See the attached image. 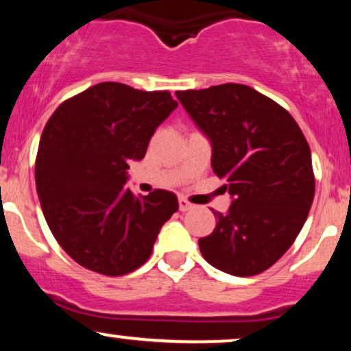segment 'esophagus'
<instances>
[{"label":"esophagus","instance_id":"obj_1","mask_svg":"<svg viewBox=\"0 0 351 351\" xmlns=\"http://www.w3.org/2000/svg\"><path fill=\"white\" fill-rule=\"evenodd\" d=\"M178 206H180L181 213H186V211H189V209L195 208V204H191L189 201H186L184 198H180L178 199Z\"/></svg>","mask_w":351,"mask_h":351}]
</instances>
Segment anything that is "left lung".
Listing matches in <instances>:
<instances>
[{
  "instance_id": "left-lung-1",
  "label": "left lung",
  "mask_w": 351,
  "mask_h": 351,
  "mask_svg": "<svg viewBox=\"0 0 351 351\" xmlns=\"http://www.w3.org/2000/svg\"><path fill=\"white\" fill-rule=\"evenodd\" d=\"M176 97L211 142L213 171L232 196L228 213H215V231L198 241L201 254L231 276L264 272L293 244L312 206L307 140L284 107L243 84Z\"/></svg>"
}]
</instances>
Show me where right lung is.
<instances>
[{
    "mask_svg": "<svg viewBox=\"0 0 351 351\" xmlns=\"http://www.w3.org/2000/svg\"><path fill=\"white\" fill-rule=\"evenodd\" d=\"M178 107L168 90L100 82L56 108L36 156V189L52 236L75 263L104 276L145 264L178 199L135 196L128 163L142 160L156 127Z\"/></svg>",
    "mask_w": 351,
    "mask_h": 351,
    "instance_id": "obj_1",
    "label": "right lung"
}]
</instances>
